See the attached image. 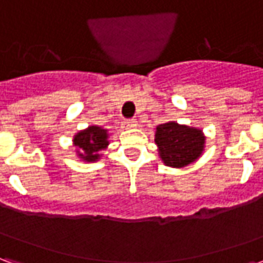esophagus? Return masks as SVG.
Here are the masks:
<instances>
[{"label":"esophagus","mask_w":263,"mask_h":263,"mask_svg":"<svg viewBox=\"0 0 263 263\" xmlns=\"http://www.w3.org/2000/svg\"><path fill=\"white\" fill-rule=\"evenodd\" d=\"M124 126L126 129H132V128H137L138 126V121L137 120H126L124 121Z\"/></svg>","instance_id":"obj_1"}]
</instances>
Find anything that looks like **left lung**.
I'll use <instances>...</instances> for the list:
<instances>
[{
  "label": "left lung",
  "instance_id": "8db88e82",
  "mask_svg": "<svg viewBox=\"0 0 263 263\" xmlns=\"http://www.w3.org/2000/svg\"><path fill=\"white\" fill-rule=\"evenodd\" d=\"M155 143L163 165L182 169L192 165L203 155L205 135L201 128L169 121L156 126Z\"/></svg>",
  "mask_w": 263,
  "mask_h": 263
}]
</instances>
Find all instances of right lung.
I'll return each mask as SVG.
<instances>
[{"label":"right lung","instance_id":"obj_1","mask_svg":"<svg viewBox=\"0 0 263 263\" xmlns=\"http://www.w3.org/2000/svg\"><path fill=\"white\" fill-rule=\"evenodd\" d=\"M109 132L100 125H88L73 137V146H76L77 158L87 163L101 159L104 149L108 148Z\"/></svg>","mask_w":263,"mask_h":263}]
</instances>
